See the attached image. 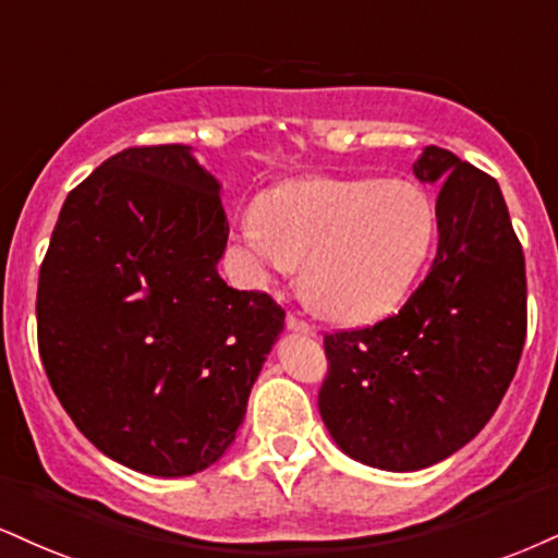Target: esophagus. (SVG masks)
<instances>
[{
	"label": "esophagus",
	"mask_w": 558,
	"mask_h": 558,
	"mask_svg": "<svg viewBox=\"0 0 558 558\" xmlns=\"http://www.w3.org/2000/svg\"><path fill=\"white\" fill-rule=\"evenodd\" d=\"M286 327L291 332H301V335H317V330H314L312 325H308V322H304V319H299L296 314H288L286 317Z\"/></svg>",
	"instance_id": "1"
}]
</instances>
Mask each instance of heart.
Here are the masks:
<instances>
[{
	"instance_id": "obj_1",
	"label": "heart",
	"mask_w": 558,
	"mask_h": 558,
	"mask_svg": "<svg viewBox=\"0 0 558 558\" xmlns=\"http://www.w3.org/2000/svg\"><path fill=\"white\" fill-rule=\"evenodd\" d=\"M436 233L428 194L405 179H296L262 194L239 239L262 272L301 265V293L340 325L387 317Z\"/></svg>"
}]
</instances>
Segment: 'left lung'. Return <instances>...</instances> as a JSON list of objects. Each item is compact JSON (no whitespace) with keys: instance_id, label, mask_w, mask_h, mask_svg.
Here are the masks:
<instances>
[{"instance_id":"1","label":"left lung","mask_w":558,"mask_h":558,"mask_svg":"<svg viewBox=\"0 0 558 558\" xmlns=\"http://www.w3.org/2000/svg\"><path fill=\"white\" fill-rule=\"evenodd\" d=\"M415 179L439 184V246L395 317L325 335L327 432L348 458L411 473L465 447L488 424L527 330L525 257L496 179L424 147Z\"/></svg>"}]
</instances>
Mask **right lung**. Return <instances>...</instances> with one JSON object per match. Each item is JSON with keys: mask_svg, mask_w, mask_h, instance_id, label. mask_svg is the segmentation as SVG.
<instances>
[{"mask_svg": "<svg viewBox=\"0 0 558 558\" xmlns=\"http://www.w3.org/2000/svg\"><path fill=\"white\" fill-rule=\"evenodd\" d=\"M220 181L190 145L130 147L66 194L38 275V351L106 458L181 478L226 454L286 312L218 275Z\"/></svg>", "mask_w": 558, "mask_h": 558, "instance_id": "1", "label": "right lung"}]
</instances>
